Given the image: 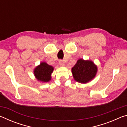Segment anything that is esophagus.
Returning a JSON list of instances; mask_svg holds the SVG:
<instances>
[{
	"mask_svg": "<svg viewBox=\"0 0 127 127\" xmlns=\"http://www.w3.org/2000/svg\"><path fill=\"white\" fill-rule=\"evenodd\" d=\"M59 65L62 66H64V65H65L64 62L63 61H61V60L59 61Z\"/></svg>",
	"mask_w": 127,
	"mask_h": 127,
	"instance_id": "esophagus-1",
	"label": "esophagus"
}]
</instances>
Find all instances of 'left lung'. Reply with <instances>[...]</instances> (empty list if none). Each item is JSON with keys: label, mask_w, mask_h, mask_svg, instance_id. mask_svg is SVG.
<instances>
[{"label": "left lung", "mask_w": 127, "mask_h": 127, "mask_svg": "<svg viewBox=\"0 0 127 127\" xmlns=\"http://www.w3.org/2000/svg\"><path fill=\"white\" fill-rule=\"evenodd\" d=\"M97 70V65L91 60L79 59L71 71L75 81L85 84L95 77Z\"/></svg>", "instance_id": "1"}]
</instances>
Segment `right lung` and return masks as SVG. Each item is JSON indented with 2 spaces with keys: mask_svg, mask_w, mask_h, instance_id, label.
<instances>
[{
  "mask_svg": "<svg viewBox=\"0 0 127 127\" xmlns=\"http://www.w3.org/2000/svg\"><path fill=\"white\" fill-rule=\"evenodd\" d=\"M54 69L53 66L49 65L46 62H41L33 69V74L38 81L42 83L48 82L51 81Z\"/></svg>",
  "mask_w": 127,
  "mask_h": 127,
  "instance_id": "right-lung-1",
  "label": "right lung"
}]
</instances>
